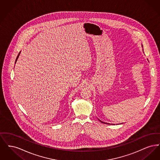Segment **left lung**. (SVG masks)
I'll use <instances>...</instances> for the list:
<instances>
[{
	"label": "left lung",
	"mask_w": 160,
	"mask_h": 160,
	"mask_svg": "<svg viewBox=\"0 0 160 160\" xmlns=\"http://www.w3.org/2000/svg\"><path fill=\"white\" fill-rule=\"evenodd\" d=\"M101 122H102V123H106V124H109V123H105V122H102V121H101Z\"/></svg>",
	"instance_id": "8db88e82"
}]
</instances>
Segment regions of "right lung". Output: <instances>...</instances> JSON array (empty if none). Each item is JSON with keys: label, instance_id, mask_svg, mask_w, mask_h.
Returning a JSON list of instances; mask_svg holds the SVG:
<instances>
[{"label": "right lung", "instance_id": "add662e5", "mask_svg": "<svg viewBox=\"0 0 160 160\" xmlns=\"http://www.w3.org/2000/svg\"><path fill=\"white\" fill-rule=\"evenodd\" d=\"M20 53H20H18V56H17V59H16V60H15V62H16V61H17V59H18V56H19Z\"/></svg>", "mask_w": 160, "mask_h": 160}]
</instances>
